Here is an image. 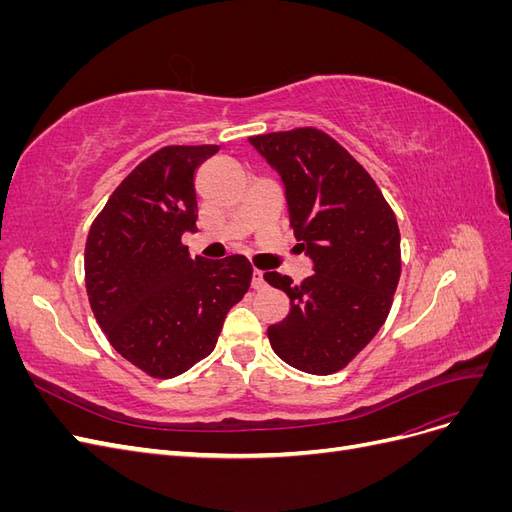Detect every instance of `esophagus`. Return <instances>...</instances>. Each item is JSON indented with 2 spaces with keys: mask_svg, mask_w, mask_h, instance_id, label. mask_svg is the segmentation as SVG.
<instances>
[{
  "mask_svg": "<svg viewBox=\"0 0 512 512\" xmlns=\"http://www.w3.org/2000/svg\"><path fill=\"white\" fill-rule=\"evenodd\" d=\"M265 275H262V271L260 269H254V275H252V286L256 288V290H260V288H265Z\"/></svg>",
  "mask_w": 512,
  "mask_h": 512,
  "instance_id": "34e87169",
  "label": "esophagus"
}]
</instances>
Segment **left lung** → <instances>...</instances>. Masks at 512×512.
<instances>
[{"label": "left lung", "instance_id": "left-lung-1", "mask_svg": "<svg viewBox=\"0 0 512 512\" xmlns=\"http://www.w3.org/2000/svg\"><path fill=\"white\" fill-rule=\"evenodd\" d=\"M250 143L280 173L290 228L314 262V275L301 284L265 273L290 299V314L267 329L271 348L305 374H335L391 312L401 275L395 213L367 170L327 132L294 128L250 136Z\"/></svg>", "mask_w": 512, "mask_h": 512}]
</instances>
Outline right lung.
Returning a JSON list of instances; mask_svg holds the SVG:
<instances>
[{
  "label": "right lung",
  "mask_w": 512,
  "mask_h": 512,
  "mask_svg": "<svg viewBox=\"0 0 512 512\" xmlns=\"http://www.w3.org/2000/svg\"><path fill=\"white\" fill-rule=\"evenodd\" d=\"M218 145H168L123 179L89 228L85 288L111 346L151 378H175L209 356L230 307L252 282L245 256L190 258L196 168Z\"/></svg>",
  "instance_id": "1"
}]
</instances>
